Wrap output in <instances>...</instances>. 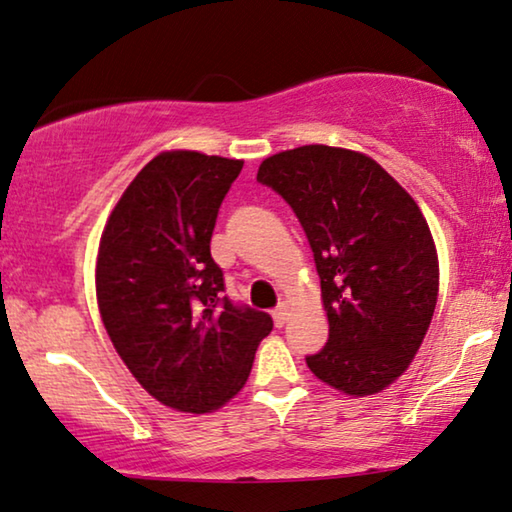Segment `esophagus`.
<instances>
[{"instance_id":"obj_1","label":"esophagus","mask_w":512,"mask_h":512,"mask_svg":"<svg viewBox=\"0 0 512 512\" xmlns=\"http://www.w3.org/2000/svg\"><path fill=\"white\" fill-rule=\"evenodd\" d=\"M271 315H273V325H276V327H283L285 322H287V318H290V308H287V306L283 304V306H278L276 311H273Z\"/></svg>"}]
</instances>
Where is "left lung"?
<instances>
[{
    "label": "left lung",
    "instance_id": "obj_1",
    "mask_svg": "<svg viewBox=\"0 0 512 512\" xmlns=\"http://www.w3.org/2000/svg\"><path fill=\"white\" fill-rule=\"evenodd\" d=\"M257 181L292 206L311 243L329 341L308 369L350 397L408 369L438 297V257L420 206L376 160L301 146L259 164Z\"/></svg>",
    "mask_w": 512,
    "mask_h": 512
}]
</instances>
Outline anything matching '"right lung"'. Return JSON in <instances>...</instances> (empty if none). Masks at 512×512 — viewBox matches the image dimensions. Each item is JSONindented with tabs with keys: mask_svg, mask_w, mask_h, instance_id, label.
<instances>
[{
	"mask_svg": "<svg viewBox=\"0 0 512 512\" xmlns=\"http://www.w3.org/2000/svg\"><path fill=\"white\" fill-rule=\"evenodd\" d=\"M241 160L171 150L153 157L106 222L97 301L122 362L150 397L211 413L246 385L269 313L225 297L211 257L218 208Z\"/></svg>",
	"mask_w": 512,
	"mask_h": 512,
	"instance_id": "add662e5",
	"label": "right lung"
}]
</instances>
